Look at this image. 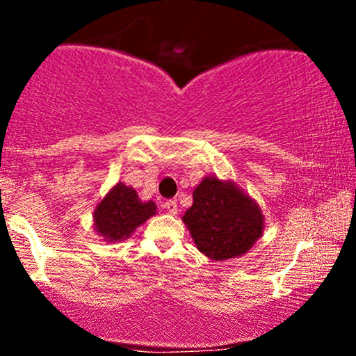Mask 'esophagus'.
I'll return each mask as SVG.
<instances>
[{"instance_id": "esophagus-1", "label": "esophagus", "mask_w": 356, "mask_h": 356, "mask_svg": "<svg viewBox=\"0 0 356 356\" xmlns=\"http://www.w3.org/2000/svg\"><path fill=\"white\" fill-rule=\"evenodd\" d=\"M164 209L169 212V214H177V202H175L174 199H170V201H165L164 202Z\"/></svg>"}]
</instances>
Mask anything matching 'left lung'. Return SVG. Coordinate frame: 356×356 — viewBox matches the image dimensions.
Returning a JSON list of instances; mask_svg holds the SVG:
<instances>
[{
    "label": "left lung",
    "mask_w": 356,
    "mask_h": 356,
    "mask_svg": "<svg viewBox=\"0 0 356 356\" xmlns=\"http://www.w3.org/2000/svg\"><path fill=\"white\" fill-rule=\"evenodd\" d=\"M195 248L212 261L241 257L263 236L264 216L251 195L236 182L206 175L192 191V206L184 212Z\"/></svg>",
    "instance_id": "8db88e82"
}]
</instances>
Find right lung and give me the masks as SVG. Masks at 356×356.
I'll use <instances>...</instances> for the list:
<instances>
[{"mask_svg":"<svg viewBox=\"0 0 356 356\" xmlns=\"http://www.w3.org/2000/svg\"><path fill=\"white\" fill-rule=\"evenodd\" d=\"M157 214L152 201H140L134 187L117 182L93 211V229L105 243L129 239L138 226Z\"/></svg>","mask_w":356,"mask_h":356,"instance_id":"obj_1","label":"right lung"}]
</instances>
